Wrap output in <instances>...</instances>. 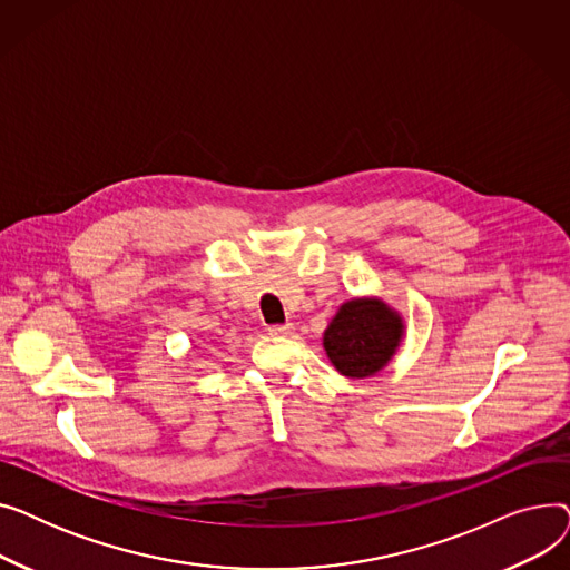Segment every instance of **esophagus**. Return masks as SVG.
<instances>
[{
  "label": "esophagus",
  "mask_w": 570,
  "mask_h": 570,
  "mask_svg": "<svg viewBox=\"0 0 570 570\" xmlns=\"http://www.w3.org/2000/svg\"><path fill=\"white\" fill-rule=\"evenodd\" d=\"M267 331H269V335H275V337H286V335H291V333H293V323H284V325H269Z\"/></svg>",
  "instance_id": "1"
}]
</instances>
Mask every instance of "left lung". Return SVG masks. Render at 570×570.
Returning <instances> with one entry per match:
<instances>
[{"label":"left lung","mask_w":570,"mask_h":570,"mask_svg":"<svg viewBox=\"0 0 570 570\" xmlns=\"http://www.w3.org/2000/svg\"><path fill=\"white\" fill-rule=\"evenodd\" d=\"M404 337V318L381 297H351L323 333L333 367L348 379L379 374L393 361Z\"/></svg>","instance_id":"8db88e82"}]
</instances>
